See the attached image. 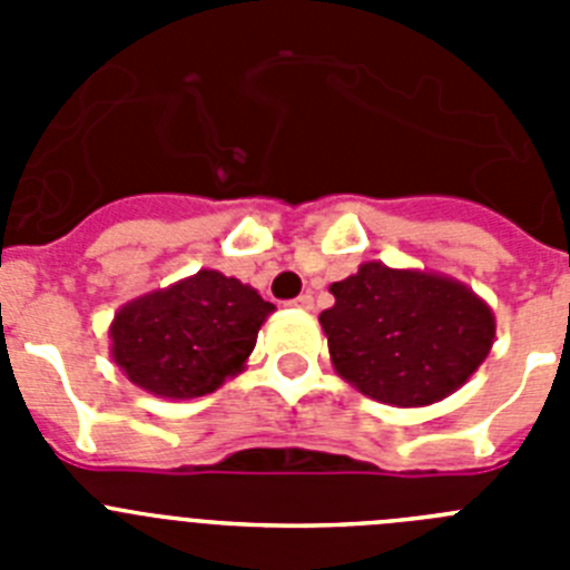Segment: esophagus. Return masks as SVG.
Wrapping results in <instances>:
<instances>
[{
  "label": "esophagus",
  "mask_w": 570,
  "mask_h": 570,
  "mask_svg": "<svg viewBox=\"0 0 570 570\" xmlns=\"http://www.w3.org/2000/svg\"><path fill=\"white\" fill-rule=\"evenodd\" d=\"M288 305H291V308L311 311V308H314V296H311V294H302V296H296V299H291Z\"/></svg>",
  "instance_id": "1"
}]
</instances>
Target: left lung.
Segmentation results:
<instances>
[{"label":"left lung","instance_id":"obj_1","mask_svg":"<svg viewBox=\"0 0 570 570\" xmlns=\"http://www.w3.org/2000/svg\"><path fill=\"white\" fill-rule=\"evenodd\" d=\"M322 311L336 374L396 407L445 400L485 362L493 311L468 285L442 274L365 262L334 282Z\"/></svg>","mask_w":570,"mask_h":570}]
</instances>
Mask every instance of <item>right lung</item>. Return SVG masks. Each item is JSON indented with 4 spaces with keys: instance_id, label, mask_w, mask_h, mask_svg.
I'll return each instance as SVG.
<instances>
[{
    "instance_id": "right-lung-1",
    "label": "right lung",
    "mask_w": 570,
    "mask_h": 570,
    "mask_svg": "<svg viewBox=\"0 0 570 570\" xmlns=\"http://www.w3.org/2000/svg\"><path fill=\"white\" fill-rule=\"evenodd\" d=\"M271 314L250 285L203 268L116 311L110 356L148 394L194 400L239 374Z\"/></svg>"
}]
</instances>
